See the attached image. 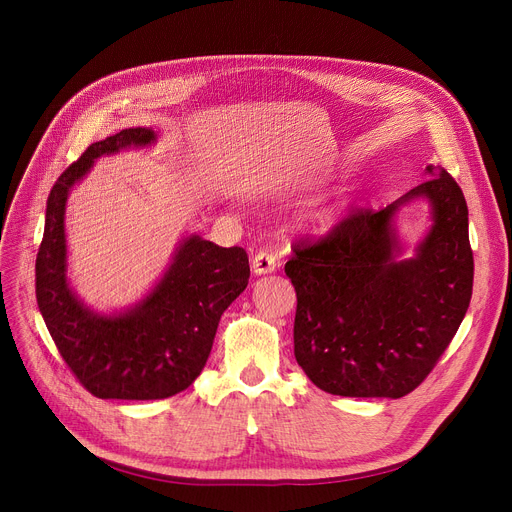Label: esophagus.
Returning a JSON list of instances; mask_svg holds the SVG:
<instances>
[{
  "mask_svg": "<svg viewBox=\"0 0 512 512\" xmlns=\"http://www.w3.org/2000/svg\"><path fill=\"white\" fill-rule=\"evenodd\" d=\"M278 265H280L278 257H276L274 253H270V251H259V253L253 257V263H251L253 272H255L257 276H261V274H272Z\"/></svg>",
  "mask_w": 512,
  "mask_h": 512,
  "instance_id": "esophagus-1",
  "label": "esophagus"
}]
</instances>
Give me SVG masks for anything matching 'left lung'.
<instances>
[{
    "instance_id": "8db88e82",
    "label": "left lung",
    "mask_w": 512,
    "mask_h": 512,
    "mask_svg": "<svg viewBox=\"0 0 512 512\" xmlns=\"http://www.w3.org/2000/svg\"><path fill=\"white\" fill-rule=\"evenodd\" d=\"M417 196L433 201L435 226L413 260L396 262L391 215ZM284 272L297 290L294 357L307 378L338 396H407L444 355L473 294L461 186L442 170L384 209H353L294 242Z\"/></svg>"
}]
</instances>
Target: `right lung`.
Returning <instances> with one entry per match:
<instances>
[{
  "label": "right lung",
  "mask_w": 512,
  "mask_h": 512,
  "mask_svg": "<svg viewBox=\"0 0 512 512\" xmlns=\"http://www.w3.org/2000/svg\"><path fill=\"white\" fill-rule=\"evenodd\" d=\"M155 139L126 128L93 143L51 186L35 263L37 305L74 378L97 398L161 400L191 386L203 371L222 313L247 288L251 267L242 247L191 236L149 297L126 315L99 317L76 301L66 282L64 205L70 186L93 159Z\"/></svg>",
  "instance_id": "1"
}]
</instances>
